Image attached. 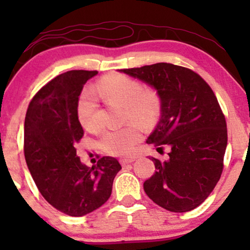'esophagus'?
Returning a JSON list of instances; mask_svg holds the SVG:
<instances>
[{
  "label": "esophagus",
  "mask_w": 250,
  "mask_h": 250,
  "mask_svg": "<svg viewBox=\"0 0 250 250\" xmlns=\"http://www.w3.org/2000/svg\"><path fill=\"white\" fill-rule=\"evenodd\" d=\"M135 159H133V157H131V159H120V163H121L122 166H127L129 163H133Z\"/></svg>",
  "instance_id": "obj_1"
}]
</instances>
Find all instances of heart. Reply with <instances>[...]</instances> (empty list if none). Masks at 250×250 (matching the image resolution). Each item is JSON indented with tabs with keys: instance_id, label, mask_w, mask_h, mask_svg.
I'll return each instance as SVG.
<instances>
[{
	"instance_id": "1",
	"label": "heart",
	"mask_w": 250,
	"mask_h": 250,
	"mask_svg": "<svg viewBox=\"0 0 250 250\" xmlns=\"http://www.w3.org/2000/svg\"><path fill=\"white\" fill-rule=\"evenodd\" d=\"M97 91L105 101L125 107V116L134 121L148 125L156 116L159 102L153 94L142 91V85L125 75H108L97 82ZM97 99L94 91H83L77 103V119L85 130H96ZM142 139L141 128L129 123L121 128L108 129L102 134L99 145L103 151L114 156L130 154Z\"/></svg>"
}]
</instances>
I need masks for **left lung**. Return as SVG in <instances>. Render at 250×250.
<instances>
[{
  "instance_id": "left-lung-1",
  "label": "left lung",
  "mask_w": 250,
  "mask_h": 250,
  "mask_svg": "<svg viewBox=\"0 0 250 250\" xmlns=\"http://www.w3.org/2000/svg\"><path fill=\"white\" fill-rule=\"evenodd\" d=\"M153 87L161 117L148 145L169 149L166 161L151 157L155 173L143 189L160 207L185 213L214 190L223 170L227 123L214 91L195 71L171 63L121 69Z\"/></svg>"
}]
</instances>
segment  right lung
Listing matches in <instances>:
<instances>
[{
	"instance_id": "1",
	"label": "right lung",
	"mask_w": 250,
	"mask_h": 250,
	"mask_svg": "<svg viewBox=\"0 0 250 250\" xmlns=\"http://www.w3.org/2000/svg\"><path fill=\"white\" fill-rule=\"evenodd\" d=\"M96 70H70L40 89L24 120V157L40 193L63 214L83 216L96 210L111 195L121 170L114 157L103 156L87 167L76 155L83 137L77 103L83 85Z\"/></svg>"
}]
</instances>
